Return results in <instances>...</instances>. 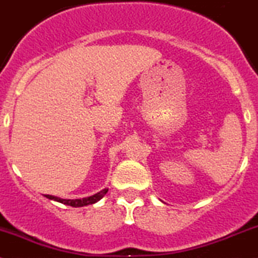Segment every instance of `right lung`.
Masks as SVG:
<instances>
[{"label":"right lung","mask_w":258,"mask_h":258,"mask_svg":"<svg viewBox=\"0 0 258 258\" xmlns=\"http://www.w3.org/2000/svg\"><path fill=\"white\" fill-rule=\"evenodd\" d=\"M107 192H108V188H104L103 191L98 192V194L93 195V196L86 197V199H78V200H64V199H59V197L49 196V195H45V197H48V199H50V200H54V201L61 202V204H64V205L72 206V208H81V206L91 205V204H95V202H98L100 199H103V196H104Z\"/></svg>","instance_id":"add662e5"}]
</instances>
